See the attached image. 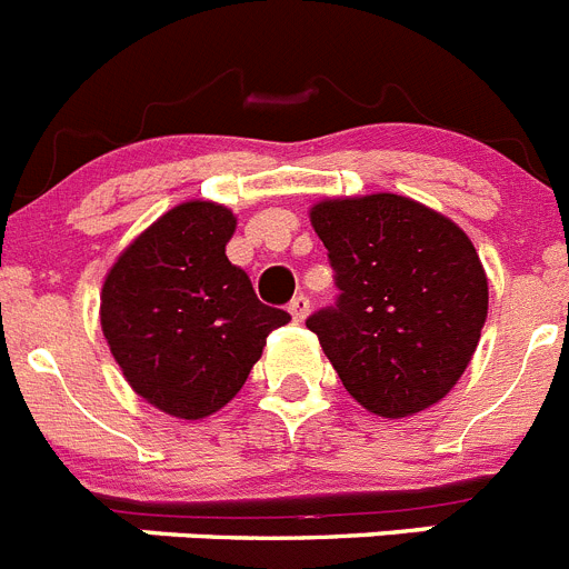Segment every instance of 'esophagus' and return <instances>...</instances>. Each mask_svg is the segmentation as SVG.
Here are the masks:
<instances>
[{
	"label": "esophagus",
	"instance_id": "obj_1",
	"mask_svg": "<svg viewBox=\"0 0 569 569\" xmlns=\"http://www.w3.org/2000/svg\"><path fill=\"white\" fill-rule=\"evenodd\" d=\"M289 315L295 317V320H306V315H309V297H306V295H295V297H291Z\"/></svg>",
	"mask_w": 569,
	"mask_h": 569
}]
</instances>
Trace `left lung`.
Here are the masks:
<instances>
[{
  "label": "left lung",
  "mask_w": 569,
  "mask_h": 569,
  "mask_svg": "<svg viewBox=\"0 0 569 569\" xmlns=\"http://www.w3.org/2000/svg\"><path fill=\"white\" fill-rule=\"evenodd\" d=\"M311 223L340 295L306 326L346 391L388 419L439 402L468 368L488 317V278L468 234L391 192L322 201Z\"/></svg>",
  "instance_id": "obj_1"
}]
</instances>
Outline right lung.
<instances>
[{"instance_id": "obj_1", "label": "right lung", "mask_w": 569, "mask_h": 569, "mask_svg": "<svg viewBox=\"0 0 569 569\" xmlns=\"http://www.w3.org/2000/svg\"><path fill=\"white\" fill-rule=\"evenodd\" d=\"M234 214L189 201L138 234L101 289V329L132 391L201 419L243 388L266 337L291 320L229 263Z\"/></svg>"}]
</instances>
